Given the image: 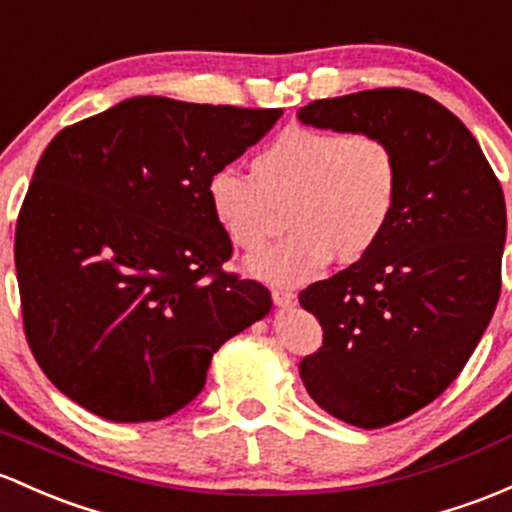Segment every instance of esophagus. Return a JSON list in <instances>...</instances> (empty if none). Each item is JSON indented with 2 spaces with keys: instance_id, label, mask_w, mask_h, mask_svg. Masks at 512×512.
Masks as SVG:
<instances>
[{
  "instance_id": "34e87169",
  "label": "esophagus",
  "mask_w": 512,
  "mask_h": 512,
  "mask_svg": "<svg viewBox=\"0 0 512 512\" xmlns=\"http://www.w3.org/2000/svg\"><path fill=\"white\" fill-rule=\"evenodd\" d=\"M271 298H273V302H276L278 307H293L295 305V295L290 293V290H273L271 293Z\"/></svg>"
}]
</instances>
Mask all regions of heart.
<instances>
[{
	"mask_svg": "<svg viewBox=\"0 0 512 512\" xmlns=\"http://www.w3.org/2000/svg\"><path fill=\"white\" fill-rule=\"evenodd\" d=\"M207 180L210 212L241 251H258L271 236L276 207L290 205L293 234L249 258L251 276L278 285L315 280L337 256L356 263L376 249L398 205V163L376 136L288 126L251 163Z\"/></svg>",
	"mask_w": 512,
	"mask_h": 512,
	"instance_id": "heart-1",
	"label": "heart"
}]
</instances>
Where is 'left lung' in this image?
<instances>
[{
	"label": "left lung",
	"instance_id": "left-lung-1",
	"mask_svg": "<svg viewBox=\"0 0 512 512\" xmlns=\"http://www.w3.org/2000/svg\"><path fill=\"white\" fill-rule=\"evenodd\" d=\"M298 119L376 136L398 163L381 244L300 293L324 332L300 361L307 393L337 420L376 430L439 398L481 342L500 295L505 197L474 134L415 90L317 100Z\"/></svg>",
	"mask_w": 512,
	"mask_h": 512
}]
</instances>
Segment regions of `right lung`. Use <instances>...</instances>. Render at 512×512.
I'll return each instance as SVG.
<instances>
[{
    "mask_svg": "<svg viewBox=\"0 0 512 512\" xmlns=\"http://www.w3.org/2000/svg\"><path fill=\"white\" fill-rule=\"evenodd\" d=\"M280 109L131 97L65 126L16 222L24 332L60 393L112 422L163 420L197 398L214 351L271 312L224 273L232 241L207 180Z\"/></svg>",
    "mask_w": 512,
    "mask_h": 512,
    "instance_id": "add662e5",
    "label": "right lung"
}]
</instances>
